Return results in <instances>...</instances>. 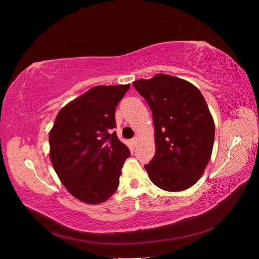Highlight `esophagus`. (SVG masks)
<instances>
[{"label": "esophagus", "instance_id": "obj_1", "mask_svg": "<svg viewBox=\"0 0 259 259\" xmlns=\"http://www.w3.org/2000/svg\"><path fill=\"white\" fill-rule=\"evenodd\" d=\"M132 144H133V146H137L138 145V138L137 137H134L132 139Z\"/></svg>", "mask_w": 259, "mask_h": 259}]
</instances>
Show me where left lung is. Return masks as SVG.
<instances>
[{"label": "left lung", "mask_w": 259, "mask_h": 259, "mask_svg": "<svg viewBox=\"0 0 259 259\" xmlns=\"http://www.w3.org/2000/svg\"><path fill=\"white\" fill-rule=\"evenodd\" d=\"M152 111L155 154L145 168L166 191H182L198 182L213 150L215 125L201 92L167 74L133 82Z\"/></svg>", "instance_id": "obj_1"}]
</instances>
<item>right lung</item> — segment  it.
<instances>
[{"label": "right lung", "instance_id": "obj_1", "mask_svg": "<svg viewBox=\"0 0 259 259\" xmlns=\"http://www.w3.org/2000/svg\"><path fill=\"white\" fill-rule=\"evenodd\" d=\"M126 85L95 86L58 112L50 133V158L73 197L89 204L108 200L131 152L117 138L115 108Z\"/></svg>", "mask_w": 259, "mask_h": 259}]
</instances>
